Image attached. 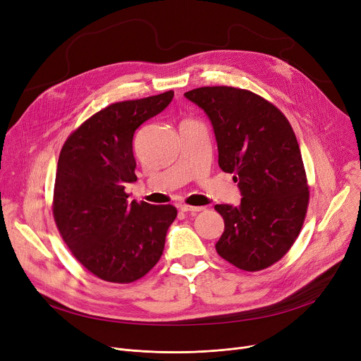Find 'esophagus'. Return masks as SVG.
<instances>
[{"instance_id":"obj_1","label":"esophagus","mask_w":361,"mask_h":361,"mask_svg":"<svg viewBox=\"0 0 361 361\" xmlns=\"http://www.w3.org/2000/svg\"><path fill=\"white\" fill-rule=\"evenodd\" d=\"M181 207V211L183 212H188V214H199V212H202L204 207L203 206H192V204H181L180 206Z\"/></svg>"}]
</instances>
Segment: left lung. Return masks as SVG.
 Returning a JSON list of instances; mask_svg holds the SVG:
<instances>
[{"label":"left lung","instance_id":"obj_1","mask_svg":"<svg viewBox=\"0 0 361 361\" xmlns=\"http://www.w3.org/2000/svg\"><path fill=\"white\" fill-rule=\"evenodd\" d=\"M209 117L218 164L241 192L240 206L215 204L225 230L215 249L235 268L256 272L287 255L309 206L301 152L287 117L259 94L231 86L184 93Z\"/></svg>","mask_w":361,"mask_h":361}]
</instances>
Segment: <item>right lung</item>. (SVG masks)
Here are the masks:
<instances>
[{
	"instance_id": "1",
	"label": "right lung",
	"mask_w": 361,
	"mask_h": 361,
	"mask_svg": "<svg viewBox=\"0 0 361 361\" xmlns=\"http://www.w3.org/2000/svg\"><path fill=\"white\" fill-rule=\"evenodd\" d=\"M174 92L111 104L66 140L56 166L52 214L64 243L83 267L104 281L130 283L162 256L177 218L173 204L128 200L136 181L135 131L164 111Z\"/></svg>"
}]
</instances>
